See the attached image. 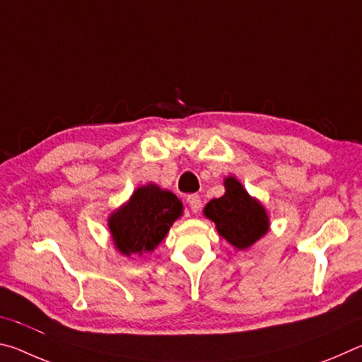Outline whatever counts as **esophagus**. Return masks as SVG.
Here are the masks:
<instances>
[{"label": "esophagus", "mask_w": 362, "mask_h": 362, "mask_svg": "<svg viewBox=\"0 0 362 362\" xmlns=\"http://www.w3.org/2000/svg\"><path fill=\"white\" fill-rule=\"evenodd\" d=\"M187 203L189 206V209H192V212H199L201 211V198L198 194H189L187 198Z\"/></svg>", "instance_id": "1"}]
</instances>
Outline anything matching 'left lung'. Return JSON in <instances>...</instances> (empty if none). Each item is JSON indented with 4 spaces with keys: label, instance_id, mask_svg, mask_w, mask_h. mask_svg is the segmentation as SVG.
<instances>
[{
    "label": "left lung",
    "instance_id": "1",
    "mask_svg": "<svg viewBox=\"0 0 362 362\" xmlns=\"http://www.w3.org/2000/svg\"><path fill=\"white\" fill-rule=\"evenodd\" d=\"M223 187L225 194L211 199L203 212L223 240L238 250H246L269 231L268 212L236 177H225Z\"/></svg>",
    "mask_w": 362,
    "mask_h": 362
}]
</instances>
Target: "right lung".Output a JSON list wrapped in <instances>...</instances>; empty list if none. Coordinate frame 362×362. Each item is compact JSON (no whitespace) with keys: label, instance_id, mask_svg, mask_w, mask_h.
<instances>
[{"label":"right lung","instance_id":"1","mask_svg":"<svg viewBox=\"0 0 362 362\" xmlns=\"http://www.w3.org/2000/svg\"><path fill=\"white\" fill-rule=\"evenodd\" d=\"M182 216L183 204L173 192L155 183L139 187L108 217L115 249L126 257L153 252Z\"/></svg>","mask_w":362,"mask_h":362}]
</instances>
